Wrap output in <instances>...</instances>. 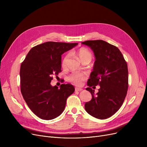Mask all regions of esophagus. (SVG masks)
<instances>
[{"mask_svg": "<svg viewBox=\"0 0 147 147\" xmlns=\"http://www.w3.org/2000/svg\"><path fill=\"white\" fill-rule=\"evenodd\" d=\"M82 90H83V89L81 88H76V89H75L76 92H81Z\"/></svg>", "mask_w": 147, "mask_h": 147, "instance_id": "1", "label": "esophagus"}]
</instances>
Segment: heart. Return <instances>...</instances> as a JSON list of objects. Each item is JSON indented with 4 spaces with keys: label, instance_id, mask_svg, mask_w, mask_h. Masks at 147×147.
Segmentation results:
<instances>
[{
    "label": "heart",
    "instance_id": "heart-1",
    "mask_svg": "<svg viewBox=\"0 0 147 147\" xmlns=\"http://www.w3.org/2000/svg\"><path fill=\"white\" fill-rule=\"evenodd\" d=\"M76 54L83 63H85V62H89L90 63L93 58V55H92L91 52L84 48L79 49L76 52ZM69 57V55L68 53L66 54L64 57L63 60H62V66L63 67H66ZM86 78L87 75L83 73H73L68 76V79L74 85L80 86L82 82L86 79Z\"/></svg>",
    "mask_w": 147,
    "mask_h": 147
}]
</instances>
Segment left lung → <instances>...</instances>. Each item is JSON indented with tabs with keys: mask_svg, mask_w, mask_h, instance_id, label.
Instances as JSON below:
<instances>
[{
	"mask_svg": "<svg viewBox=\"0 0 147 147\" xmlns=\"http://www.w3.org/2000/svg\"><path fill=\"white\" fill-rule=\"evenodd\" d=\"M94 51L96 60L86 88L92 94L91 101L84 108L92 116L99 119L109 118L122 105L128 89L127 64L120 50L102 40L82 43ZM99 85L96 96L90 88Z\"/></svg>",
	"mask_w": 147,
	"mask_h": 147,
	"instance_id": "8db88e82",
	"label": "left lung"
}]
</instances>
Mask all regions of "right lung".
I'll return each mask as SVG.
<instances>
[{"label":"right lung","mask_w":147,"mask_h":147,"mask_svg":"<svg viewBox=\"0 0 147 147\" xmlns=\"http://www.w3.org/2000/svg\"><path fill=\"white\" fill-rule=\"evenodd\" d=\"M78 43L47 42L30 49L20 68L21 92L37 117L52 120L63 112L67 98L74 92L70 84L52 86V76L61 72V55ZM63 82H64L63 81Z\"/></svg>","instance_id":"1"}]
</instances>
